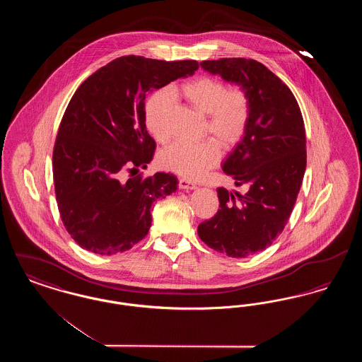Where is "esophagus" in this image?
<instances>
[{
  "mask_svg": "<svg viewBox=\"0 0 362 362\" xmlns=\"http://www.w3.org/2000/svg\"><path fill=\"white\" fill-rule=\"evenodd\" d=\"M179 189H187L189 191V189H197V186L189 183V180H186V179H179Z\"/></svg>",
  "mask_w": 362,
  "mask_h": 362,
  "instance_id": "34e87169",
  "label": "esophagus"
}]
</instances>
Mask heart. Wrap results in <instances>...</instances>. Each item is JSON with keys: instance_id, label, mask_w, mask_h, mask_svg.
I'll list each match as a JSON object with an SVG mask.
<instances>
[{"instance_id": "obj_1", "label": "heart", "mask_w": 362, "mask_h": 362, "mask_svg": "<svg viewBox=\"0 0 362 362\" xmlns=\"http://www.w3.org/2000/svg\"><path fill=\"white\" fill-rule=\"evenodd\" d=\"M171 96H182L198 112L205 115V132L223 146H233L243 137L251 104L241 89H228L224 81L201 76L179 88L170 89ZM170 96L156 92L145 105V123L158 142L170 137ZM221 157V149L213 139L201 142H173L158 156L161 168L189 179H198L213 168Z\"/></svg>"}]
</instances>
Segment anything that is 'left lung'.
I'll use <instances>...</instances> for the list:
<instances>
[{
  "instance_id": "obj_1",
  "label": "left lung",
  "mask_w": 362,
  "mask_h": 362,
  "mask_svg": "<svg viewBox=\"0 0 362 362\" xmlns=\"http://www.w3.org/2000/svg\"><path fill=\"white\" fill-rule=\"evenodd\" d=\"M201 66L240 86L251 111L244 137L223 164L245 194L218 187L220 209L198 225L201 240L232 258L273 244L288 223L307 167L303 115L292 90L255 59L221 58Z\"/></svg>"
}]
</instances>
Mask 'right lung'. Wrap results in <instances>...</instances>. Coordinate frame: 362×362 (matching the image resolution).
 Returning <instances> with one entry per match:
<instances>
[{"label":"right lung","mask_w":362,"mask_h":362,"mask_svg":"<svg viewBox=\"0 0 362 362\" xmlns=\"http://www.w3.org/2000/svg\"><path fill=\"white\" fill-rule=\"evenodd\" d=\"M197 61L126 55L96 70L70 99L52 152L58 210L71 239L99 255L124 252L152 225V205L177 189L173 173H141L122 182L124 168H145L156 142L146 132L145 99L182 77Z\"/></svg>","instance_id":"obj_1"}]
</instances>
